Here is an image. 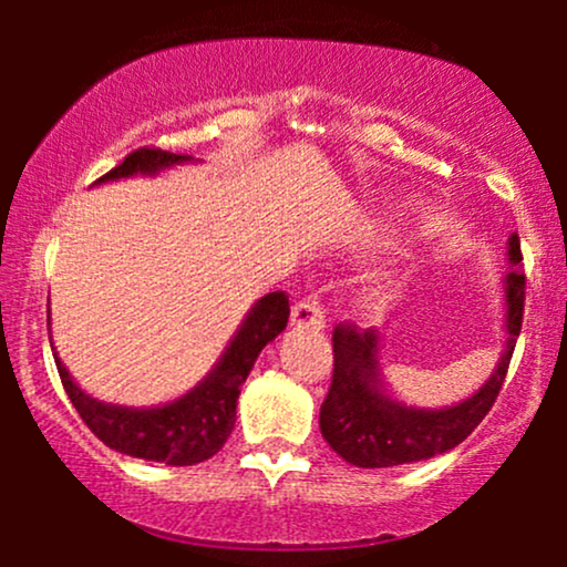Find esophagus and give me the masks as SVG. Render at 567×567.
Instances as JSON below:
<instances>
[{
	"mask_svg": "<svg viewBox=\"0 0 567 567\" xmlns=\"http://www.w3.org/2000/svg\"><path fill=\"white\" fill-rule=\"evenodd\" d=\"M290 322L296 328H306V330H322L324 328V311L317 298H303L292 306Z\"/></svg>",
	"mask_w": 567,
	"mask_h": 567,
	"instance_id": "obj_1",
	"label": "esophagus"
}]
</instances>
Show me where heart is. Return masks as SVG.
Masks as SVG:
<instances>
[{"instance_id":"obj_1","label":"heart","mask_w":567,"mask_h":567,"mask_svg":"<svg viewBox=\"0 0 567 567\" xmlns=\"http://www.w3.org/2000/svg\"><path fill=\"white\" fill-rule=\"evenodd\" d=\"M368 301H370V309H383V306H386V301H389V296H386V292L375 290V292H370Z\"/></svg>"}]
</instances>
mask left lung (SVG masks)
I'll list each match as a JSON object with an SVG mask.
<instances>
[{"label": "left lung", "instance_id": "left-lung-1", "mask_svg": "<svg viewBox=\"0 0 567 567\" xmlns=\"http://www.w3.org/2000/svg\"><path fill=\"white\" fill-rule=\"evenodd\" d=\"M506 292V347L496 370L483 386L453 408L421 410L386 394L379 365V330L338 324L333 330V381L320 408V429L328 445L349 464L362 470L413 464L453 451L464 442L504 386L525 311V275L519 271V237H509Z\"/></svg>", "mask_w": 567, "mask_h": 567}]
</instances>
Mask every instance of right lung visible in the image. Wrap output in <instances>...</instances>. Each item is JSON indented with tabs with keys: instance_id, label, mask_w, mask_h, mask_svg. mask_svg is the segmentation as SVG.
Masks as SVG:
<instances>
[{
	"instance_id": "right-lung-1",
	"label": "right lung",
	"mask_w": 567,
	"mask_h": 567,
	"mask_svg": "<svg viewBox=\"0 0 567 567\" xmlns=\"http://www.w3.org/2000/svg\"><path fill=\"white\" fill-rule=\"evenodd\" d=\"M194 157L171 154L162 148H135L122 165L109 171L95 184L130 178V175H154L165 167L184 165ZM290 317L288 296L282 290L269 292L261 301L252 303L247 317L234 333L231 343L220 354L218 365L202 379L192 392L157 408H122L93 400L76 386L69 370L55 357L61 383L66 389L71 405L82 415L84 424L103 445L133 458L159 461L167 466H192L213 458L224 442L229 440L234 421H237L239 389L256 365L258 354L269 341L282 333Z\"/></svg>"
}]
</instances>
